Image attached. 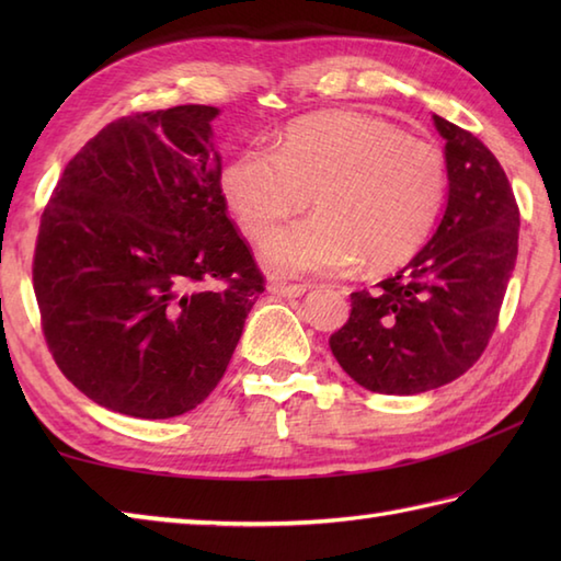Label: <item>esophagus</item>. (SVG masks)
<instances>
[{"instance_id": "obj_1", "label": "esophagus", "mask_w": 561, "mask_h": 561, "mask_svg": "<svg viewBox=\"0 0 561 561\" xmlns=\"http://www.w3.org/2000/svg\"><path fill=\"white\" fill-rule=\"evenodd\" d=\"M267 289L274 296H284V299H296V296H304L306 291L304 284H282V282H272Z\"/></svg>"}]
</instances>
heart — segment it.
I'll return each instance as SVG.
<instances>
[{
	"label": "heart",
	"mask_w": 561,
	"mask_h": 561,
	"mask_svg": "<svg viewBox=\"0 0 561 561\" xmlns=\"http://www.w3.org/2000/svg\"><path fill=\"white\" fill-rule=\"evenodd\" d=\"M224 195L248 238H262L314 197L317 217L265 238L277 277L392 267L426 241L446 197V157L432 139L340 111L289 129L274 151L248 147L226 165Z\"/></svg>",
	"instance_id": "1"
}]
</instances>
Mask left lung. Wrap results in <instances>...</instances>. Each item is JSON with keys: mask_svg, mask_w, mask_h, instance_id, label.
I'll use <instances>...</instances> for the list:
<instances>
[{"mask_svg": "<svg viewBox=\"0 0 561 561\" xmlns=\"http://www.w3.org/2000/svg\"><path fill=\"white\" fill-rule=\"evenodd\" d=\"M446 139L448 207L408 267L354 291L330 350L356 383L414 396L450 383L480 359L518 255L520 211L494 153L468 129L434 115Z\"/></svg>", "mask_w": 561, "mask_h": 561, "instance_id": "left-lung-1", "label": "left lung"}]
</instances>
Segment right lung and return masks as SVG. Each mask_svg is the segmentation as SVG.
I'll return each mask as SVG.
<instances>
[{
	"label": "right lung",
	"instance_id": "add662e5",
	"mask_svg": "<svg viewBox=\"0 0 561 561\" xmlns=\"http://www.w3.org/2000/svg\"><path fill=\"white\" fill-rule=\"evenodd\" d=\"M211 105L133 113L67 163L41 217L33 291L59 371L139 420L217 388L265 277L226 211Z\"/></svg>",
	"mask_w": 561,
	"mask_h": 561
}]
</instances>
